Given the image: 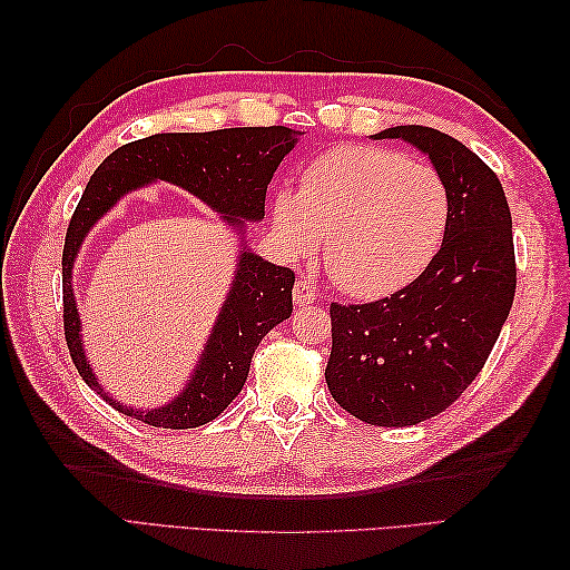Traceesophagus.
<instances>
[{
  "label": "esophagus",
  "mask_w": 570,
  "mask_h": 570,
  "mask_svg": "<svg viewBox=\"0 0 570 570\" xmlns=\"http://www.w3.org/2000/svg\"><path fill=\"white\" fill-rule=\"evenodd\" d=\"M321 296H318V288L313 286L311 282H298L294 286V304L301 308V306H311L316 304Z\"/></svg>",
  "instance_id": "esophagus-1"
}]
</instances>
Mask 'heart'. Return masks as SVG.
<instances>
[{
    "mask_svg": "<svg viewBox=\"0 0 570 570\" xmlns=\"http://www.w3.org/2000/svg\"><path fill=\"white\" fill-rule=\"evenodd\" d=\"M451 215L433 166L380 147H337L313 161L296 193L274 198L272 220L292 259H323L357 298L409 286L441 249Z\"/></svg>",
    "mask_w": 570,
    "mask_h": 570,
    "instance_id": "b5f03b06",
    "label": "heart"
}]
</instances>
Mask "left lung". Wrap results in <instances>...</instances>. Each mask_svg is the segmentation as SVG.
<instances>
[{
    "label": "left lung",
    "instance_id": "left-lung-1",
    "mask_svg": "<svg viewBox=\"0 0 570 570\" xmlns=\"http://www.w3.org/2000/svg\"><path fill=\"white\" fill-rule=\"evenodd\" d=\"M429 156L448 188L443 245L414 282L362 306L331 304L333 399L372 426H414L468 390L510 316L517 266L500 178L465 144L431 127H390Z\"/></svg>",
    "mask_w": 570,
    "mask_h": 570
}]
</instances>
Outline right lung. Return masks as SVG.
<instances>
[{
  "label": "right lung",
  "instance_id": "right-lung-1",
  "mask_svg": "<svg viewBox=\"0 0 570 570\" xmlns=\"http://www.w3.org/2000/svg\"><path fill=\"white\" fill-rule=\"evenodd\" d=\"M301 135L288 127H235L217 131H168L112 151L85 186L63 247V323L70 357L80 377L112 409L159 429H196L217 419L247 382L262 337L292 316L294 272L266 262L249 247V223L264 220L266 186ZM171 183L222 215L238 235L236 276L202 357L187 384L166 405H122L99 384L81 343V322L71 269L83 237L129 191Z\"/></svg>",
  "mask_w": 570,
  "mask_h": 570
}]
</instances>
